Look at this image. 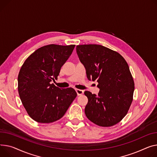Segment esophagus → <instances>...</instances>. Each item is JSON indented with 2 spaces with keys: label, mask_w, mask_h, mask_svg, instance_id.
Segmentation results:
<instances>
[{
  "label": "esophagus",
  "mask_w": 157,
  "mask_h": 157,
  "mask_svg": "<svg viewBox=\"0 0 157 157\" xmlns=\"http://www.w3.org/2000/svg\"><path fill=\"white\" fill-rule=\"evenodd\" d=\"M76 91L78 94V95L79 96V95H82L83 93H84V91L82 90H79V89H76Z\"/></svg>",
  "instance_id": "esophagus-1"
}]
</instances>
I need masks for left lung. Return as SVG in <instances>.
Here are the masks:
<instances>
[{
    "mask_svg": "<svg viewBox=\"0 0 157 157\" xmlns=\"http://www.w3.org/2000/svg\"><path fill=\"white\" fill-rule=\"evenodd\" d=\"M76 52L88 80H96L100 89L98 96L85 91L87 118L103 127L117 124L127 114L134 90L126 61L117 52L100 45H78Z\"/></svg>",
    "mask_w": 157,
    "mask_h": 157,
    "instance_id": "1",
    "label": "left lung"
}]
</instances>
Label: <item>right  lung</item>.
I'll return each instance as SVG.
<instances>
[{"label": "right lung", "instance_id": "add662e5", "mask_svg": "<svg viewBox=\"0 0 157 157\" xmlns=\"http://www.w3.org/2000/svg\"><path fill=\"white\" fill-rule=\"evenodd\" d=\"M75 47L44 46L31 54L21 68L17 78L19 97L34 121L40 123L58 121L76 97L73 88L61 89L52 83Z\"/></svg>", "mask_w": 157, "mask_h": 157}]
</instances>
